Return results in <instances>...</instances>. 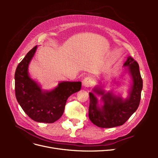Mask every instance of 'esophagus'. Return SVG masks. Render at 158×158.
Listing matches in <instances>:
<instances>
[{"label": "esophagus", "instance_id": "obj_1", "mask_svg": "<svg viewBox=\"0 0 158 158\" xmlns=\"http://www.w3.org/2000/svg\"><path fill=\"white\" fill-rule=\"evenodd\" d=\"M92 84H93L92 80L89 77L85 78L82 82V85L85 88H88V87L92 86Z\"/></svg>", "mask_w": 158, "mask_h": 158}]
</instances>
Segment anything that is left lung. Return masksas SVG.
I'll return each instance as SVG.
<instances>
[{
    "instance_id": "8db88e82",
    "label": "left lung",
    "mask_w": 158,
    "mask_h": 158,
    "mask_svg": "<svg viewBox=\"0 0 158 158\" xmlns=\"http://www.w3.org/2000/svg\"><path fill=\"white\" fill-rule=\"evenodd\" d=\"M123 66L127 67L132 79L128 90V96L123 99L121 95L114 94L113 91L106 92L100 84L93 89V92L101 95L99 104L94 93L89 92L88 116L95 125L101 128H113L123 125L139 106L143 82L139 71V65L131 56H128Z\"/></svg>"
}]
</instances>
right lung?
Returning <instances> with one entry per match:
<instances>
[{
	"label": "right lung",
	"instance_id": "right-lung-1",
	"mask_svg": "<svg viewBox=\"0 0 158 158\" xmlns=\"http://www.w3.org/2000/svg\"><path fill=\"white\" fill-rule=\"evenodd\" d=\"M37 48L35 46L28 52L17 66L14 75L16 98L23 111L32 120L52 123L63 115L66 100L80 91L82 82L63 81L51 90L42 89L28 72Z\"/></svg>",
	"mask_w": 158,
	"mask_h": 158
}]
</instances>
